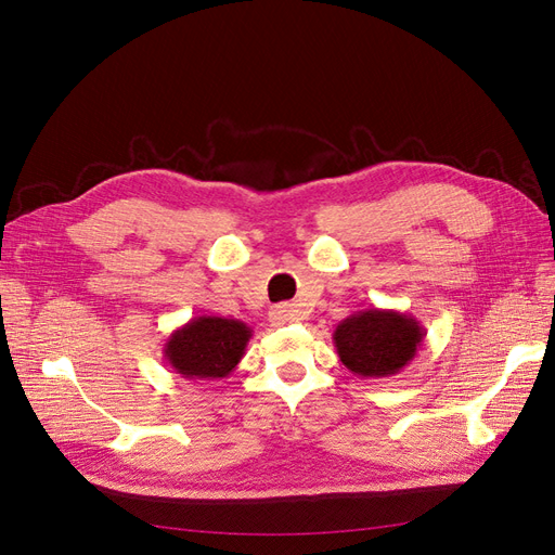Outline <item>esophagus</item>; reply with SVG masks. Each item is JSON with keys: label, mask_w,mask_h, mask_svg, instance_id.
Instances as JSON below:
<instances>
[{"label": "esophagus", "mask_w": 555, "mask_h": 555, "mask_svg": "<svg viewBox=\"0 0 555 555\" xmlns=\"http://www.w3.org/2000/svg\"><path fill=\"white\" fill-rule=\"evenodd\" d=\"M270 320L274 326H283V324H293V322H301L304 312L295 306V304H279L272 308Z\"/></svg>", "instance_id": "esophagus-1"}]
</instances>
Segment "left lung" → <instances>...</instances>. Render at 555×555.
<instances>
[{
	"label": "left lung",
	"mask_w": 555,
	"mask_h": 555,
	"mask_svg": "<svg viewBox=\"0 0 555 555\" xmlns=\"http://www.w3.org/2000/svg\"><path fill=\"white\" fill-rule=\"evenodd\" d=\"M424 326L399 310L365 308L335 326L333 345L343 365L363 378L399 374L424 345Z\"/></svg>",
	"instance_id": "left-lung-1"
}]
</instances>
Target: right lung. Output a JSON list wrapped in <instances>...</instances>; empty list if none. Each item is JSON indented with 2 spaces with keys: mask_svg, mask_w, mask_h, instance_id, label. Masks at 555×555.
<instances>
[{
  "mask_svg": "<svg viewBox=\"0 0 555 555\" xmlns=\"http://www.w3.org/2000/svg\"><path fill=\"white\" fill-rule=\"evenodd\" d=\"M254 331L240 320L202 315L165 340L163 356L181 378L220 380L243 360Z\"/></svg>",
  "mask_w": 555,
  "mask_h": 555,
  "instance_id": "add662e5",
  "label": "right lung"
}]
</instances>
